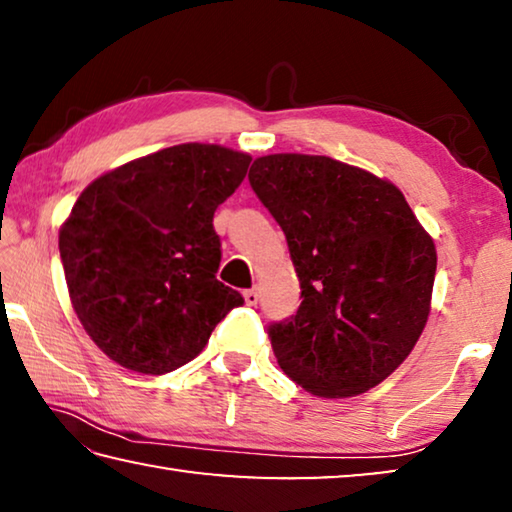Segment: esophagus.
<instances>
[{
    "instance_id": "1",
    "label": "esophagus",
    "mask_w": 512,
    "mask_h": 512,
    "mask_svg": "<svg viewBox=\"0 0 512 512\" xmlns=\"http://www.w3.org/2000/svg\"><path fill=\"white\" fill-rule=\"evenodd\" d=\"M244 300H246L248 307H255L257 300H259V293L255 289H248V291H244Z\"/></svg>"
}]
</instances>
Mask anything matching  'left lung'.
I'll return each instance as SVG.
<instances>
[{"label":"left lung","instance_id":"obj_1","mask_svg":"<svg viewBox=\"0 0 512 512\" xmlns=\"http://www.w3.org/2000/svg\"><path fill=\"white\" fill-rule=\"evenodd\" d=\"M248 180L300 280L296 314L268 327L277 363L318 397L370 391L427 325L433 239L393 183L327 155H264Z\"/></svg>","mask_w":512,"mask_h":512}]
</instances>
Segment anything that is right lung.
<instances>
[{
	"instance_id": "right-lung-1",
	"label": "right lung",
	"mask_w": 512,
	"mask_h": 512,
	"mask_svg": "<svg viewBox=\"0 0 512 512\" xmlns=\"http://www.w3.org/2000/svg\"><path fill=\"white\" fill-rule=\"evenodd\" d=\"M250 155L178 144L103 173L60 228L69 298L103 354L164 375L210 341L241 293L216 280L214 212L246 178Z\"/></svg>"
}]
</instances>
